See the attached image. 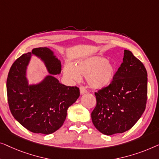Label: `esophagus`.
<instances>
[{"label":"esophagus","mask_w":159,"mask_h":159,"mask_svg":"<svg viewBox=\"0 0 159 159\" xmlns=\"http://www.w3.org/2000/svg\"><path fill=\"white\" fill-rule=\"evenodd\" d=\"M80 94H84V93H87V89L85 88L84 86H81L80 87Z\"/></svg>","instance_id":"1"}]
</instances>
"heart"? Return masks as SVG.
<instances>
[{
  "mask_svg": "<svg viewBox=\"0 0 159 159\" xmlns=\"http://www.w3.org/2000/svg\"><path fill=\"white\" fill-rule=\"evenodd\" d=\"M116 73L115 66L103 57H91L79 60L75 64L67 65L64 74L69 79L79 80L80 75L86 76L89 86L93 89H102L111 84Z\"/></svg>",
  "mask_w": 159,
  "mask_h": 159,
  "instance_id": "obj_1",
  "label": "heart"
}]
</instances>
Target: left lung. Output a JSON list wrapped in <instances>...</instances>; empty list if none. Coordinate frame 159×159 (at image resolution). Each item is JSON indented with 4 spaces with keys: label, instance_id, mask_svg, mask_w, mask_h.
<instances>
[{
    "label": "left lung",
    "instance_id": "obj_1",
    "mask_svg": "<svg viewBox=\"0 0 159 159\" xmlns=\"http://www.w3.org/2000/svg\"><path fill=\"white\" fill-rule=\"evenodd\" d=\"M147 71L129 50L110 84L95 92L97 105L91 112L93 125L107 135L129 130L140 119L147 102Z\"/></svg>",
    "mask_w": 159,
    "mask_h": 159
}]
</instances>
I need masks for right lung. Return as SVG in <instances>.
Segmentation results:
<instances>
[{"instance_id": "1", "label": "right lung", "mask_w": 159, "mask_h": 159, "mask_svg": "<svg viewBox=\"0 0 159 159\" xmlns=\"http://www.w3.org/2000/svg\"><path fill=\"white\" fill-rule=\"evenodd\" d=\"M32 54L43 60L49 73L61 72V62L48 48L33 49L23 54L11 67L6 82L7 97L12 115L26 129L34 133L49 135L63 125L67 110L80 96L77 86L60 84L52 75L37 85L28 86L26 66Z\"/></svg>"}]
</instances>
